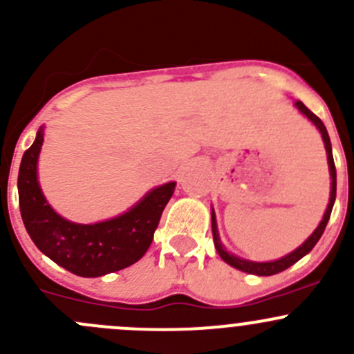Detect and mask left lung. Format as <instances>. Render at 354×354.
Masks as SVG:
<instances>
[{"label": "left lung", "instance_id": "8db88e82", "mask_svg": "<svg viewBox=\"0 0 354 354\" xmlns=\"http://www.w3.org/2000/svg\"><path fill=\"white\" fill-rule=\"evenodd\" d=\"M295 106L299 111H301V113L305 114V116L308 118V120L312 121V123L315 124L317 128H319L320 133H322V140H324V145H326V151H327V160H329V171H330V180H332L330 181L329 205H327L326 214H324V219L320 221V224L317 226V230L313 231L312 234H310L308 240H306L301 246H298L295 252H291L289 255L283 257V259L274 260V262H252V260L240 259V257H236V255H233V253L227 252V250L224 248L223 243H221V240H219V233H217V223H216V214H214V209H212V236H214V246H216L217 253H219V257L224 260V262L230 263V266L234 267V269L243 270V272H246V274H255V276H274V274L283 272V270H286L288 267H291L292 263L298 262L299 259H303L306 253L312 252L313 246L317 245V241H319L320 236L324 234L327 223H329L332 207H334V200H335V166H334V157H332L330 138H329V133H327V128H326V124L322 123V120H320L319 116H315V114H313L312 111L306 108V106L303 104L301 101H296Z\"/></svg>", "mask_w": 354, "mask_h": 354}]
</instances>
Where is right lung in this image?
Returning <instances> with one entry per match:
<instances>
[{"label": "right lung", "instance_id": "add662e5", "mask_svg": "<svg viewBox=\"0 0 354 354\" xmlns=\"http://www.w3.org/2000/svg\"><path fill=\"white\" fill-rule=\"evenodd\" d=\"M44 131L39 128L34 144L24 152L19 169L20 214L35 246L53 262L82 277H99L127 269L140 260L176 183L149 192L128 212L97 224H77L51 209L37 181V157Z\"/></svg>", "mask_w": 354, "mask_h": 354}]
</instances>
